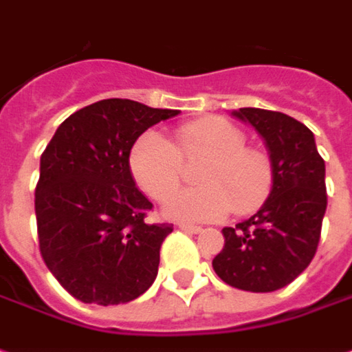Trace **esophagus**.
<instances>
[{"label":"esophagus","instance_id":"obj_1","mask_svg":"<svg viewBox=\"0 0 352 352\" xmlns=\"http://www.w3.org/2000/svg\"><path fill=\"white\" fill-rule=\"evenodd\" d=\"M179 229L185 231V233H200L202 231L200 226H190V223H179Z\"/></svg>","mask_w":352,"mask_h":352}]
</instances>
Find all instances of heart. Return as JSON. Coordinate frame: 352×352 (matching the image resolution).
I'll return each instance as SVG.
<instances>
[{
	"label": "heart",
	"mask_w": 352,
	"mask_h": 352,
	"mask_svg": "<svg viewBox=\"0 0 352 352\" xmlns=\"http://www.w3.org/2000/svg\"><path fill=\"white\" fill-rule=\"evenodd\" d=\"M206 157L198 171L202 186L185 188L166 204V214L183 221H212L258 208L272 186L270 157L246 146L245 133L221 117H204L175 126L169 144L157 133H144L133 144L129 169L138 188L164 202L181 185L183 162Z\"/></svg>",
	"instance_id": "obj_1"
}]
</instances>
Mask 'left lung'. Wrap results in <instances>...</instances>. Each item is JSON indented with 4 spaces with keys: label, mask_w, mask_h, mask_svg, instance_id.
Returning <instances> with one entry per match:
<instances>
[{
    "label": "left lung",
    "mask_w": 352,
    "mask_h": 352,
    "mask_svg": "<svg viewBox=\"0 0 352 352\" xmlns=\"http://www.w3.org/2000/svg\"><path fill=\"white\" fill-rule=\"evenodd\" d=\"M235 116L264 136L274 186L254 216L223 227L226 245L212 266L227 285L270 293L296 279L316 254L327 208L326 164L312 131L293 117L258 107Z\"/></svg>",
    "instance_id": "8db88e82"
}]
</instances>
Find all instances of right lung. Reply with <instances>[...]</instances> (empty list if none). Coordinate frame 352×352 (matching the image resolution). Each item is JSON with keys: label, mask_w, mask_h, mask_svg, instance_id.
Returning <instances> with one entry per match:
<instances>
[{"label": "right lung", "mask_w": 352, "mask_h": 352, "mask_svg": "<svg viewBox=\"0 0 352 352\" xmlns=\"http://www.w3.org/2000/svg\"><path fill=\"white\" fill-rule=\"evenodd\" d=\"M109 98L75 111L40 157L34 192L38 246L59 285L88 305H119L154 283L171 223H150L129 154L146 129L175 117Z\"/></svg>", "instance_id": "1"}]
</instances>
